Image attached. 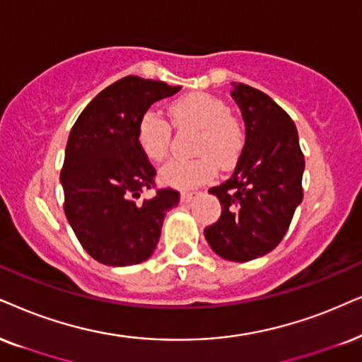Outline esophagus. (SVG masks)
Listing matches in <instances>:
<instances>
[{
    "label": "esophagus",
    "instance_id": "1",
    "mask_svg": "<svg viewBox=\"0 0 362 362\" xmlns=\"http://www.w3.org/2000/svg\"><path fill=\"white\" fill-rule=\"evenodd\" d=\"M197 195V192H182L180 194V200L184 204H187V202H190L192 199H194V197Z\"/></svg>",
    "mask_w": 362,
    "mask_h": 362
}]
</instances>
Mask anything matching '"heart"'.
I'll return each mask as SVG.
<instances>
[{
	"mask_svg": "<svg viewBox=\"0 0 362 362\" xmlns=\"http://www.w3.org/2000/svg\"><path fill=\"white\" fill-rule=\"evenodd\" d=\"M168 113L173 125L197 130L195 158L172 160L160 172L162 184L175 189H194L217 175V168L234 167L245 145V128L228 113L223 100L204 91L184 95L170 103ZM170 125L148 110L136 123V141L150 162H162L170 145Z\"/></svg>",
	"mask_w": 362,
	"mask_h": 362,
	"instance_id": "b5f03b06",
	"label": "heart"
}]
</instances>
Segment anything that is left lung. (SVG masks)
<instances>
[{
	"label": "left lung",
	"instance_id": "1",
	"mask_svg": "<svg viewBox=\"0 0 362 362\" xmlns=\"http://www.w3.org/2000/svg\"><path fill=\"white\" fill-rule=\"evenodd\" d=\"M230 95L244 118L245 145L232 177L209 190L222 214L204 234L222 259L247 262L286 235L303 202L304 155L294 122L269 95L244 83H232Z\"/></svg>",
	"mask_w": 362,
	"mask_h": 362
}]
</instances>
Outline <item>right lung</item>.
I'll use <instances>...</instances> for the list:
<instances>
[{"label":"right lung","mask_w":362,"mask_h":362,"mask_svg":"<svg viewBox=\"0 0 362 362\" xmlns=\"http://www.w3.org/2000/svg\"><path fill=\"white\" fill-rule=\"evenodd\" d=\"M180 86L125 76L95 97L73 125L59 182L65 215L91 257L112 267L147 260L158 244L165 214L180 194L153 187L155 168L136 141V123L158 100Z\"/></svg>","instance_id":"1"}]
</instances>
